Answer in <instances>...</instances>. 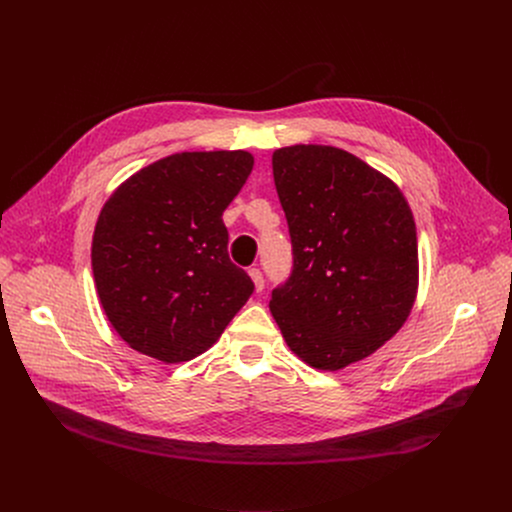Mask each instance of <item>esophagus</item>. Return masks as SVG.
Masks as SVG:
<instances>
[{"label":"esophagus","mask_w":512,"mask_h":512,"mask_svg":"<svg viewBox=\"0 0 512 512\" xmlns=\"http://www.w3.org/2000/svg\"><path fill=\"white\" fill-rule=\"evenodd\" d=\"M249 275H251V279H253V283H255V289L261 291V289L265 287V279H263L261 269H259V267H251V269H249Z\"/></svg>","instance_id":"obj_1"}]
</instances>
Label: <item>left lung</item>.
<instances>
[{
  "label": "left lung",
  "mask_w": 512,
  "mask_h": 512,
  "mask_svg": "<svg viewBox=\"0 0 512 512\" xmlns=\"http://www.w3.org/2000/svg\"><path fill=\"white\" fill-rule=\"evenodd\" d=\"M294 265L269 310L314 369L367 358L405 324L417 296V233L401 190L332 145L273 152Z\"/></svg>",
  "instance_id": "obj_1"
}]
</instances>
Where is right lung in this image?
<instances>
[{
    "mask_svg": "<svg viewBox=\"0 0 512 512\" xmlns=\"http://www.w3.org/2000/svg\"><path fill=\"white\" fill-rule=\"evenodd\" d=\"M253 170L249 152H182L139 170L105 202L93 275L117 334L164 362L208 350L255 283L227 251L223 212Z\"/></svg>",
    "mask_w": 512,
    "mask_h": 512,
    "instance_id": "right-lung-1",
    "label": "right lung"
}]
</instances>
